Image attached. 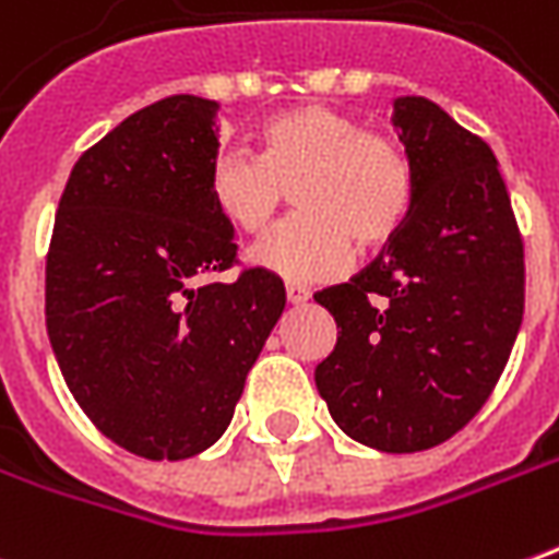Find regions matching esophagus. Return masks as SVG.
<instances>
[{
  "instance_id": "obj_1",
  "label": "esophagus",
  "mask_w": 559,
  "mask_h": 559,
  "mask_svg": "<svg viewBox=\"0 0 559 559\" xmlns=\"http://www.w3.org/2000/svg\"><path fill=\"white\" fill-rule=\"evenodd\" d=\"M308 299H311V290H308V287H302V284H287V302H290V306H302Z\"/></svg>"
}]
</instances>
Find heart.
<instances>
[{"label": "heart", "mask_w": 559, "mask_h": 559, "mask_svg": "<svg viewBox=\"0 0 559 559\" xmlns=\"http://www.w3.org/2000/svg\"><path fill=\"white\" fill-rule=\"evenodd\" d=\"M260 157L221 151L209 197L226 224L248 236L269 226L293 187L299 214L253 245L248 260L284 281L342 275L357 251L384 248L415 202V171L400 144L362 130L330 105H293L260 127Z\"/></svg>", "instance_id": "b5f03b06"}]
</instances>
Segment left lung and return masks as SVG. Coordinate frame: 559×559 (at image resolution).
<instances>
[{
	"label": "left lung",
	"mask_w": 559,
	"mask_h": 559,
	"mask_svg": "<svg viewBox=\"0 0 559 559\" xmlns=\"http://www.w3.org/2000/svg\"><path fill=\"white\" fill-rule=\"evenodd\" d=\"M412 214L360 275L314 293L335 318L318 393L354 442L415 454L481 412L524 320V241L493 151L424 96L393 103Z\"/></svg>",
	"instance_id": "left-lung-1"
}]
</instances>
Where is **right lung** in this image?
<instances>
[{"instance_id": "1", "label": "right lung", "mask_w": 559, "mask_h": 559, "mask_svg": "<svg viewBox=\"0 0 559 559\" xmlns=\"http://www.w3.org/2000/svg\"><path fill=\"white\" fill-rule=\"evenodd\" d=\"M217 108L178 93L127 117L81 154L53 221V357L84 415L147 460H187L224 436L287 302L263 269L202 281L236 260L209 197Z\"/></svg>"}]
</instances>
